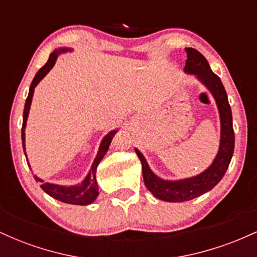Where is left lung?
Returning a JSON list of instances; mask_svg holds the SVG:
<instances>
[{
    "label": "left lung",
    "mask_w": 257,
    "mask_h": 257,
    "mask_svg": "<svg viewBox=\"0 0 257 257\" xmlns=\"http://www.w3.org/2000/svg\"><path fill=\"white\" fill-rule=\"evenodd\" d=\"M186 53H187V59H186L185 71L196 75L199 81L211 91L216 100L221 118V143L216 158L204 173L194 178L180 180V181H166L157 178L147 166L144 156L135 149V152L143 164L144 182L147 190L156 198L166 202L191 200L214 188L225 175L234 151L232 111L227 99L225 87L219 76L211 71L204 55L193 48H186Z\"/></svg>",
    "instance_id": "1"
}]
</instances>
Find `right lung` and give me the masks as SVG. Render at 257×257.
<instances>
[{
    "label": "right lung",
    "instance_id": "obj_1",
    "mask_svg": "<svg viewBox=\"0 0 257 257\" xmlns=\"http://www.w3.org/2000/svg\"><path fill=\"white\" fill-rule=\"evenodd\" d=\"M67 51V49H61V51H55L53 52L51 55H49L48 61L38 70V72L35 76L34 81L30 85V90H29L28 99H26L25 107H24V116H23V126H22V140H23V149L25 151V126H26V119H28L29 116V110H30L31 100L32 95H34V89L35 87L38 84V82L42 79L44 76L48 73L49 70L52 69L53 65L55 64V60H57L59 53ZM116 132H110L106 137L102 139L101 144H100V149L98 152V156L94 159L93 166L90 168V172L87 175V178L81 185L77 186H59V185H53L48 184V182H43L41 185V188L46 193H48L49 196L53 197V198L60 200V202L69 203V204H76V205H87L93 203L95 200L96 197L99 194V188L98 184H96V168H98L100 161H101L102 157L105 156V153L107 152L108 146H110L112 138H113V134ZM28 161V159H26ZM38 181H41L40 179H37ZM42 182V181H41Z\"/></svg>",
    "mask_w": 257,
    "mask_h": 257
}]
</instances>
